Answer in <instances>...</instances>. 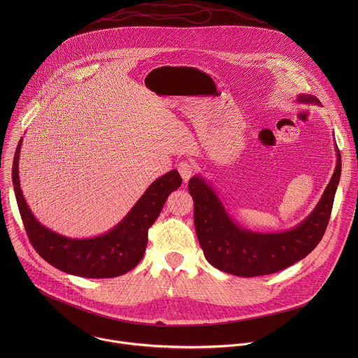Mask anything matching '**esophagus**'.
<instances>
[{
	"mask_svg": "<svg viewBox=\"0 0 358 358\" xmlns=\"http://www.w3.org/2000/svg\"><path fill=\"white\" fill-rule=\"evenodd\" d=\"M178 171H179V173H180L182 179H183L185 182H189V179L192 178V175H193V172H194V165H193L192 162H189V161H182V162H179V165H178Z\"/></svg>",
	"mask_w": 358,
	"mask_h": 358,
	"instance_id": "34e87169",
	"label": "esophagus"
}]
</instances>
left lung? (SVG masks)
I'll return each mask as SVG.
<instances>
[{"label": "left lung", "mask_w": 358, "mask_h": 358, "mask_svg": "<svg viewBox=\"0 0 358 358\" xmlns=\"http://www.w3.org/2000/svg\"><path fill=\"white\" fill-rule=\"evenodd\" d=\"M298 101L320 103L311 95H299ZM336 158L331 182L314 210L301 224L281 233H255L240 227L204 179L192 178L189 193L194 201L196 233L206 260L224 273L256 277L277 273L306 257L321 241L331 217L342 171L338 149Z\"/></svg>", "instance_id": "left-lung-1"}]
</instances>
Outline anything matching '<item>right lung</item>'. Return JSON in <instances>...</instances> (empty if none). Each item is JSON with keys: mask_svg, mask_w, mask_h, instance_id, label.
<instances>
[{"mask_svg": "<svg viewBox=\"0 0 358 358\" xmlns=\"http://www.w3.org/2000/svg\"><path fill=\"white\" fill-rule=\"evenodd\" d=\"M22 139L15 152L12 182L19 212L37 254L53 267L78 277L110 278L132 270L145 255L148 233L157 220L168 196L182 185L176 169L155 179L128 212L110 231L94 238H69L44 227L31 213L19 182V154Z\"/></svg>", "mask_w": 358, "mask_h": 358, "instance_id": "1", "label": "right lung"}]
</instances>
